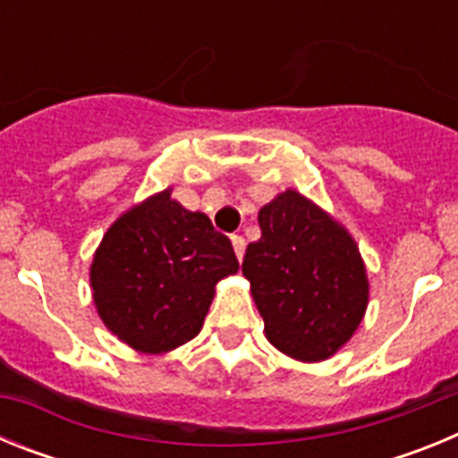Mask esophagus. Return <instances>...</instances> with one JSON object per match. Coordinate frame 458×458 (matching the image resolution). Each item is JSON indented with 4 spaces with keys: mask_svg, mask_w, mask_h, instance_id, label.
<instances>
[{
    "mask_svg": "<svg viewBox=\"0 0 458 458\" xmlns=\"http://www.w3.org/2000/svg\"><path fill=\"white\" fill-rule=\"evenodd\" d=\"M232 245H233V252H236L238 261H241L242 254H245V238H242V236H232Z\"/></svg>",
    "mask_w": 458,
    "mask_h": 458,
    "instance_id": "esophagus-1",
    "label": "esophagus"
}]
</instances>
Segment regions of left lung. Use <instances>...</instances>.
Segmentation results:
<instances>
[{"label": "left lung", "instance_id": "obj_1", "mask_svg": "<svg viewBox=\"0 0 458 458\" xmlns=\"http://www.w3.org/2000/svg\"><path fill=\"white\" fill-rule=\"evenodd\" d=\"M259 226L261 238L248 245L242 275L266 339L298 362L333 358L369 305L358 242L342 222L291 188L261 206Z\"/></svg>", "mask_w": 458, "mask_h": 458}]
</instances>
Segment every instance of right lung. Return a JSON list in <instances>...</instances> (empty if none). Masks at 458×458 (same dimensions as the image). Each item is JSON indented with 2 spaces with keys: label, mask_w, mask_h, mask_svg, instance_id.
<instances>
[{
  "label": "right lung",
  "mask_w": 458,
  "mask_h": 458,
  "mask_svg": "<svg viewBox=\"0 0 458 458\" xmlns=\"http://www.w3.org/2000/svg\"><path fill=\"white\" fill-rule=\"evenodd\" d=\"M238 273L232 241L172 188L121 213L93 252V305L140 353H169L199 335L220 279Z\"/></svg>",
  "instance_id": "1"
}]
</instances>
